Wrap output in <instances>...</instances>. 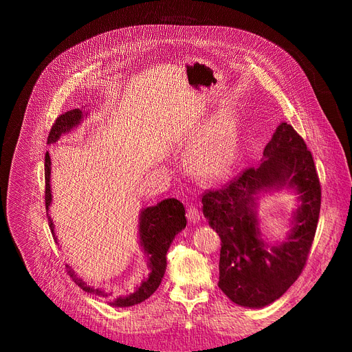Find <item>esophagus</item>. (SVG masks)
I'll use <instances>...</instances> for the list:
<instances>
[{
	"mask_svg": "<svg viewBox=\"0 0 352 352\" xmlns=\"http://www.w3.org/2000/svg\"><path fill=\"white\" fill-rule=\"evenodd\" d=\"M187 218L191 224H198L201 221V212L195 206H190L187 210Z\"/></svg>",
	"mask_w": 352,
	"mask_h": 352,
	"instance_id": "34e87169",
	"label": "esophagus"
}]
</instances>
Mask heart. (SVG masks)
<instances>
[{"mask_svg": "<svg viewBox=\"0 0 352 352\" xmlns=\"http://www.w3.org/2000/svg\"><path fill=\"white\" fill-rule=\"evenodd\" d=\"M235 141L228 121L215 120L190 148V162L202 177L224 174L234 161Z\"/></svg>", "mask_w": 352, "mask_h": 352, "instance_id": "b5f03b06", "label": "heart"}]
</instances>
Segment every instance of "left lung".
Returning a JSON list of instances; mask_svg holds the SVG:
<instances>
[{"instance_id": "8db88e82", "label": "left lung", "mask_w": 352, "mask_h": 352, "mask_svg": "<svg viewBox=\"0 0 352 352\" xmlns=\"http://www.w3.org/2000/svg\"><path fill=\"white\" fill-rule=\"evenodd\" d=\"M284 188L299 194V208L286 241L270 245L259 228L257 198ZM320 208L321 186L312 155L298 133L281 122L260 165L202 195V212L221 238L218 287L241 307L263 308L278 300L302 272Z\"/></svg>"}]
</instances>
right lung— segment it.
I'll list each match as a JSON object with an SVG mask.
<instances>
[{
	"instance_id": "1",
	"label": "right lung",
	"mask_w": 352,
	"mask_h": 352,
	"mask_svg": "<svg viewBox=\"0 0 352 352\" xmlns=\"http://www.w3.org/2000/svg\"><path fill=\"white\" fill-rule=\"evenodd\" d=\"M87 117V114L82 113V109H69L65 114L60 116L55 122L52 124L51 131L48 134V144L57 142L63 134L69 133L72 128H76L80 125V122ZM51 158L50 154H45V208L47 212L50 210V206L52 202V195H51ZM48 217V224L50 230L52 232L54 241L57 243V236H55L54 231V224L50 214ZM187 226V219H186V208H184L182 202L175 199V198H166L158 202L154 207H146L140 212V219H138V236H140V245L142 248V252L145 255L146 260V267L150 274H148L146 278L137 285L135 291L128 294V295H121V297H117L116 300L111 301L109 305L113 307H133L137 305L146 298H150L151 295L157 291V288L161 284L162 276L165 274L166 268V251H168L173 239L178 232H181ZM58 244V243H57ZM68 274L72 276V280L76 281V284L82 288V291L89 292L96 297L108 300L111 297V294L105 288L101 287H94L89 283L84 281L82 278L74 272V270L67 265Z\"/></svg>"
}]
</instances>
